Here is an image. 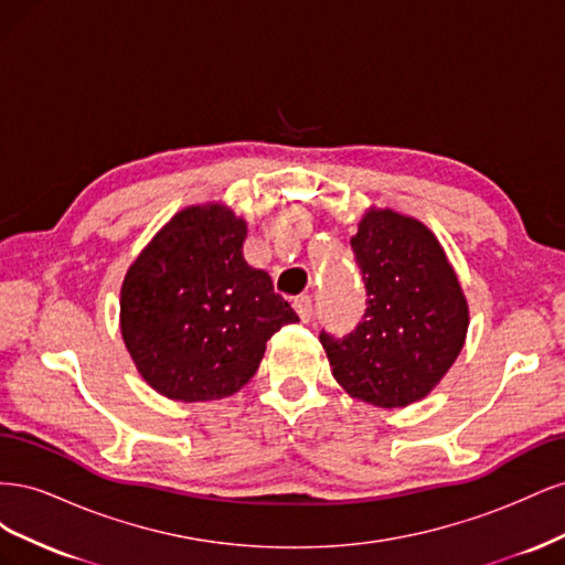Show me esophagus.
<instances>
[{"label":"esophagus","mask_w":565,"mask_h":565,"mask_svg":"<svg viewBox=\"0 0 565 565\" xmlns=\"http://www.w3.org/2000/svg\"><path fill=\"white\" fill-rule=\"evenodd\" d=\"M292 303H295V311L299 313V318L303 322H309L311 316H313V301H311V297L309 295H299V297H295Z\"/></svg>","instance_id":"esophagus-1"}]
</instances>
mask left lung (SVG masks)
<instances>
[{
	"label": "left lung",
	"instance_id": "8db88e82",
	"mask_svg": "<svg viewBox=\"0 0 565 565\" xmlns=\"http://www.w3.org/2000/svg\"><path fill=\"white\" fill-rule=\"evenodd\" d=\"M367 311L344 337L320 334L332 377L349 396L407 407L446 377L469 330V303L446 249L419 218L367 207L351 237Z\"/></svg>",
	"mask_w": 565,
	"mask_h": 565
}]
</instances>
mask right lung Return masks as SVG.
I'll list each match as a JSON object with an SVG mask.
<instances>
[{
    "label": "right lung",
    "mask_w": 565,
    "mask_h": 565,
    "mask_svg": "<svg viewBox=\"0 0 565 565\" xmlns=\"http://www.w3.org/2000/svg\"><path fill=\"white\" fill-rule=\"evenodd\" d=\"M247 221L224 202L177 212L127 268L119 332L160 396H233L259 370L266 341L299 322L266 270L245 262Z\"/></svg>",
    "instance_id": "obj_1"
}]
</instances>
